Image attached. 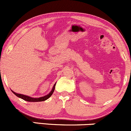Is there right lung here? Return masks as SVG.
<instances>
[{
    "instance_id": "1",
    "label": "right lung",
    "mask_w": 131,
    "mask_h": 131,
    "mask_svg": "<svg viewBox=\"0 0 131 131\" xmlns=\"http://www.w3.org/2000/svg\"><path fill=\"white\" fill-rule=\"evenodd\" d=\"M56 83H55V84L53 85V88H52V90L50 91V92L48 94V95L44 96H41L40 97V98H33V97L29 96H26L25 95H22V94H19V93H17L14 92L13 91V90H11L12 92L16 96H17V97L19 98H21V99L27 101V102H43V101H45L46 100H47L48 98H49L50 97L52 96V94H53V91H54L55 90V87H56Z\"/></svg>"
}]
</instances>
